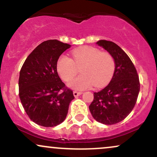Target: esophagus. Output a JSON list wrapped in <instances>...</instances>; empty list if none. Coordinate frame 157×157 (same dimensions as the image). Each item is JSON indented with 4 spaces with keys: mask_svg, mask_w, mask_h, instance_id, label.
I'll return each instance as SVG.
<instances>
[{
    "mask_svg": "<svg viewBox=\"0 0 157 157\" xmlns=\"http://www.w3.org/2000/svg\"><path fill=\"white\" fill-rule=\"evenodd\" d=\"M73 94H74V96H75V97H77L80 96V95L82 94V92H79V91H74V92H73Z\"/></svg>",
    "mask_w": 157,
    "mask_h": 157,
    "instance_id": "obj_1",
    "label": "esophagus"
}]
</instances>
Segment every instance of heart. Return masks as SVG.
Returning <instances> with one entry per match:
<instances>
[{
  "label": "heart",
  "mask_w": 157,
  "mask_h": 157,
  "mask_svg": "<svg viewBox=\"0 0 157 157\" xmlns=\"http://www.w3.org/2000/svg\"><path fill=\"white\" fill-rule=\"evenodd\" d=\"M74 60L66 55H61L57 63V70L61 78L69 81L77 72V66H82L80 76L68 83L71 89L78 91L105 86L114 71V60L107 52H101L92 46H81L71 52Z\"/></svg>",
  "instance_id": "1"
}]
</instances>
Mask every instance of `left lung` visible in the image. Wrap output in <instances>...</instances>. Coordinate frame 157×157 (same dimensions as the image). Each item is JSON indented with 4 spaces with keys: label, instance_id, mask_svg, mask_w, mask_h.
Returning <instances> with one entry per match:
<instances>
[{
    "label": "left lung",
    "instance_id": "left-lung-1",
    "mask_svg": "<svg viewBox=\"0 0 157 157\" xmlns=\"http://www.w3.org/2000/svg\"><path fill=\"white\" fill-rule=\"evenodd\" d=\"M96 44L112 56L115 68L109 84L94 93L89 110L97 122L113 125L123 120L134 109L140 89L139 76L132 61L116 44L100 40Z\"/></svg>",
    "mask_w": 157,
    "mask_h": 157
}]
</instances>
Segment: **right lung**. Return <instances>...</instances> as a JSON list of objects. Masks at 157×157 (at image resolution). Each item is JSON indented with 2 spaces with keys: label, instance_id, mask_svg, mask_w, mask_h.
I'll use <instances>...</instances> for the list:
<instances>
[{
  "label": "right lung",
  "instance_id": "obj_1",
  "mask_svg": "<svg viewBox=\"0 0 157 157\" xmlns=\"http://www.w3.org/2000/svg\"><path fill=\"white\" fill-rule=\"evenodd\" d=\"M71 45L48 40L37 46L27 57L18 81L21 102L30 120L44 127L62 123L75 99L57 71L60 56Z\"/></svg>",
  "mask_w": 157,
  "mask_h": 157
}]
</instances>
